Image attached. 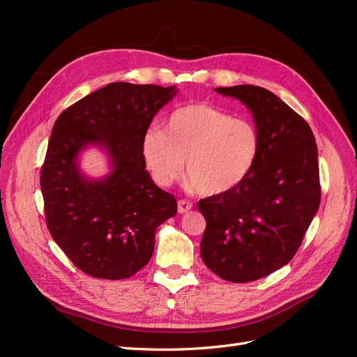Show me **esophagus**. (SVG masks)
<instances>
[{
  "label": "esophagus",
  "mask_w": 357,
  "mask_h": 357,
  "mask_svg": "<svg viewBox=\"0 0 357 357\" xmlns=\"http://www.w3.org/2000/svg\"><path fill=\"white\" fill-rule=\"evenodd\" d=\"M177 205H178V213H180V214L188 213L189 210H192V202H189V201H186V199H178Z\"/></svg>",
  "instance_id": "34e87169"
}]
</instances>
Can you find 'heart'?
<instances>
[{
    "label": "heart",
    "instance_id": "b5f03b06",
    "mask_svg": "<svg viewBox=\"0 0 357 357\" xmlns=\"http://www.w3.org/2000/svg\"><path fill=\"white\" fill-rule=\"evenodd\" d=\"M261 150V132L253 122L207 104L176 110L164 131L149 129L142 139L144 164L156 185H172L186 160V177L204 197L240 186L252 174Z\"/></svg>",
    "mask_w": 357,
    "mask_h": 357
}]
</instances>
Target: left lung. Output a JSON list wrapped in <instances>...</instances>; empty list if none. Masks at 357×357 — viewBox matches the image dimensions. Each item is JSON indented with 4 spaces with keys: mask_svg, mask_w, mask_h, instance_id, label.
Wrapping results in <instances>:
<instances>
[{
    "mask_svg": "<svg viewBox=\"0 0 357 357\" xmlns=\"http://www.w3.org/2000/svg\"><path fill=\"white\" fill-rule=\"evenodd\" d=\"M253 113L262 150L240 186L204 198L201 257L214 274L248 283L291 261L320 205L316 138L296 112L261 86L215 88Z\"/></svg>",
    "mask_w": 357,
    "mask_h": 357,
    "instance_id": "left-lung-1",
    "label": "left lung"
}]
</instances>
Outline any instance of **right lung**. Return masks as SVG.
Listing matches in <instances>:
<instances>
[{
	"label": "right lung",
	"instance_id": "right-lung-1",
	"mask_svg": "<svg viewBox=\"0 0 357 357\" xmlns=\"http://www.w3.org/2000/svg\"><path fill=\"white\" fill-rule=\"evenodd\" d=\"M176 86L116 82L70 105L56 119L40 186L52 238L80 271L122 280L153 255L156 228L177 202L146 171L142 139ZM92 144L107 150L112 172L89 181L77 156Z\"/></svg>",
	"mask_w": 357,
	"mask_h": 357
}]
</instances>
